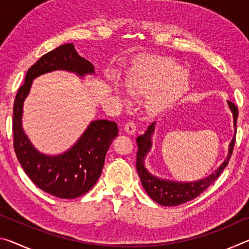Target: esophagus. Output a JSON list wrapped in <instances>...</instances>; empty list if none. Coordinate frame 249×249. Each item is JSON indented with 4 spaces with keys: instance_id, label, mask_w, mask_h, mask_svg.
I'll return each instance as SVG.
<instances>
[{
    "instance_id": "34e87169",
    "label": "esophagus",
    "mask_w": 249,
    "mask_h": 249,
    "mask_svg": "<svg viewBox=\"0 0 249 249\" xmlns=\"http://www.w3.org/2000/svg\"><path fill=\"white\" fill-rule=\"evenodd\" d=\"M124 130L129 135H134L135 132H136V125L133 122H127L124 126Z\"/></svg>"
}]
</instances>
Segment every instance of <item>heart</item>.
Segmentation results:
<instances>
[{
    "label": "heart",
    "mask_w": 249,
    "mask_h": 249,
    "mask_svg": "<svg viewBox=\"0 0 249 249\" xmlns=\"http://www.w3.org/2000/svg\"><path fill=\"white\" fill-rule=\"evenodd\" d=\"M112 90L117 98L127 101L123 86L112 80ZM190 75L181 70L170 59L144 56L135 60L124 75V87L132 94H147L146 107L153 114H159L171 107L188 90Z\"/></svg>",
    "instance_id": "b5f03b06"
}]
</instances>
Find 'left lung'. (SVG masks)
Instances as JSON below:
<instances>
[{"mask_svg": "<svg viewBox=\"0 0 249 249\" xmlns=\"http://www.w3.org/2000/svg\"><path fill=\"white\" fill-rule=\"evenodd\" d=\"M227 105H229V108L231 109V114H233L234 124V136L229 145V154H227L226 159L221 163V166L217 167L215 171H213L212 174L203 179L196 181H175L159 178V177L148 171L145 165V159L150 151L151 147H153V135L155 133L156 122L151 123L145 130V133L136 138L138 147L136 169L141 178L142 188L145 189L147 195L155 202L165 206H176L191 201L195 197L199 196L205 189H208L209 185L212 184L217 179V177L221 175L224 168L229 165L235 144L236 121H237L238 117V108L230 101H227Z\"/></svg>", "mask_w": 249, "mask_h": 249, "instance_id": "left-lung-1", "label": "left lung"}]
</instances>
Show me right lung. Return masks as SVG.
<instances>
[{"label":"right lung","instance_id":"1","mask_svg":"<svg viewBox=\"0 0 249 249\" xmlns=\"http://www.w3.org/2000/svg\"><path fill=\"white\" fill-rule=\"evenodd\" d=\"M65 70L83 79L95 74L94 66L79 56L73 44H65L44 54L28 69L25 83L18 89L13 107L14 150L20 166L41 190L60 199H75L90 191L102 172L105 155L119 134L115 122L92 121L79 140L65 153L46 155L33 145L24 132V101L31 92L34 79Z\"/></svg>","mask_w":249,"mask_h":249}]
</instances>
